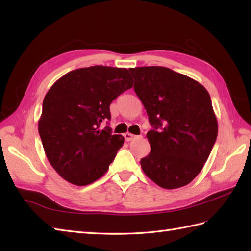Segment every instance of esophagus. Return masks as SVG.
<instances>
[{
	"mask_svg": "<svg viewBox=\"0 0 251 251\" xmlns=\"http://www.w3.org/2000/svg\"><path fill=\"white\" fill-rule=\"evenodd\" d=\"M125 139H126V142H130V141H132L133 139H135L136 137V135H134V134H132V133H129V132H126V133H125Z\"/></svg>",
	"mask_w": 251,
	"mask_h": 251,
	"instance_id": "1",
	"label": "esophagus"
}]
</instances>
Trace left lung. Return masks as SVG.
<instances>
[{"label":"left lung","mask_w":251,"mask_h":251,"mask_svg":"<svg viewBox=\"0 0 251 251\" xmlns=\"http://www.w3.org/2000/svg\"><path fill=\"white\" fill-rule=\"evenodd\" d=\"M129 70L152 126L146 135L151 152L141 159L143 171L162 188L185 186L201 171L217 140L210 95L197 81L166 67Z\"/></svg>","instance_id":"1"}]
</instances>
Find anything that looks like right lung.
<instances>
[{"label":"right lung","instance_id":"right-lung-1","mask_svg":"<svg viewBox=\"0 0 251 251\" xmlns=\"http://www.w3.org/2000/svg\"><path fill=\"white\" fill-rule=\"evenodd\" d=\"M133 81L126 68L92 66L61 76L44 97L38 129L50 165L67 182L89 185L103 176L124 145L103 121Z\"/></svg>","mask_w":251,"mask_h":251}]
</instances>
